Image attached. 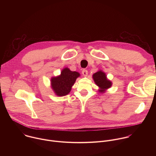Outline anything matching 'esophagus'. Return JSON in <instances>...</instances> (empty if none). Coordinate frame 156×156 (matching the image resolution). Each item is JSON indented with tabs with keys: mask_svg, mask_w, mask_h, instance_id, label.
Listing matches in <instances>:
<instances>
[{
	"mask_svg": "<svg viewBox=\"0 0 156 156\" xmlns=\"http://www.w3.org/2000/svg\"><path fill=\"white\" fill-rule=\"evenodd\" d=\"M81 73H82V74H83V75L84 76H86L87 75V70H86V69L83 70Z\"/></svg>",
	"mask_w": 156,
	"mask_h": 156,
	"instance_id": "obj_1",
	"label": "esophagus"
}]
</instances>
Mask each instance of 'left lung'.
Listing matches in <instances>:
<instances>
[{"label": "left lung", "instance_id": "1", "mask_svg": "<svg viewBox=\"0 0 156 156\" xmlns=\"http://www.w3.org/2000/svg\"><path fill=\"white\" fill-rule=\"evenodd\" d=\"M93 78L95 83L101 88V90H99L100 92L104 93L106 89L112 86V82L108 80L105 74L102 71H99L95 73Z\"/></svg>", "mask_w": 156, "mask_h": 156}]
</instances>
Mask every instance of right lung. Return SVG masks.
Instances as JSON below:
<instances>
[{"instance_id": "right-lung-1", "label": "right lung", "mask_w": 156, "mask_h": 156, "mask_svg": "<svg viewBox=\"0 0 156 156\" xmlns=\"http://www.w3.org/2000/svg\"><path fill=\"white\" fill-rule=\"evenodd\" d=\"M78 76H80L79 73L72 72L69 69L65 68L62 71L60 76L53 77L51 79L52 87L56 95L58 96L67 95Z\"/></svg>"}]
</instances>
